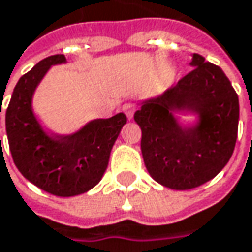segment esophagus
<instances>
[{
  "label": "esophagus",
  "mask_w": 252,
  "mask_h": 252,
  "mask_svg": "<svg viewBox=\"0 0 252 252\" xmlns=\"http://www.w3.org/2000/svg\"><path fill=\"white\" fill-rule=\"evenodd\" d=\"M135 110H136V106H135L133 103H126V104L123 106V111H125V114L127 116V119H132V117H133Z\"/></svg>",
  "instance_id": "obj_1"
}]
</instances>
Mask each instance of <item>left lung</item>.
I'll use <instances>...</instances> for the list:
<instances>
[{"mask_svg": "<svg viewBox=\"0 0 252 252\" xmlns=\"http://www.w3.org/2000/svg\"><path fill=\"white\" fill-rule=\"evenodd\" d=\"M190 66L177 85L143 100L135 113L145 167L173 190H190L216 177L231 159L238 135L239 101L231 81L202 55L193 53ZM178 112L198 120L183 125Z\"/></svg>", "mask_w": 252, "mask_h": 252, "instance_id": "8db88e82", "label": "left lung"}]
</instances>
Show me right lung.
<instances>
[{
	"mask_svg": "<svg viewBox=\"0 0 252 252\" xmlns=\"http://www.w3.org/2000/svg\"><path fill=\"white\" fill-rule=\"evenodd\" d=\"M61 63H66L63 55L49 56L18 79L5 111V129L18 171L53 196L71 197L100 183L127 119L117 113L94 119L71 135L47 133L33 111V95L50 66Z\"/></svg>",
	"mask_w": 252,
	"mask_h": 252,
	"instance_id": "right-lung-1",
	"label": "right lung"
}]
</instances>
